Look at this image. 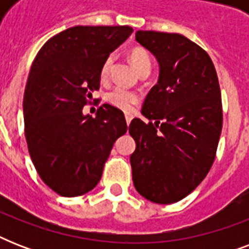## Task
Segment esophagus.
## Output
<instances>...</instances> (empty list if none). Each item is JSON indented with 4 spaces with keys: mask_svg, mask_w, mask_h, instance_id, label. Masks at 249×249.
Listing matches in <instances>:
<instances>
[{
    "mask_svg": "<svg viewBox=\"0 0 249 249\" xmlns=\"http://www.w3.org/2000/svg\"><path fill=\"white\" fill-rule=\"evenodd\" d=\"M132 119H133V116L132 115H130V113H126V115H125V121H126V124H130V121H132Z\"/></svg>",
    "mask_w": 249,
    "mask_h": 249,
    "instance_id": "34e87169",
    "label": "esophagus"
}]
</instances>
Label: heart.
Returning a JSON list of instances; mask_svg holds the SVG:
<instances>
[{"mask_svg":"<svg viewBox=\"0 0 249 249\" xmlns=\"http://www.w3.org/2000/svg\"><path fill=\"white\" fill-rule=\"evenodd\" d=\"M129 59L133 63V66L137 68V71L140 72H150L151 71L152 60L147 50L143 48H133L129 52ZM113 62H115V56L108 55L102 63L101 67V79L107 80L108 79L111 70H112ZM106 101L108 102L109 105L116 107L123 111H130L133 106L137 105L141 101L140 93H137L134 90H128L121 86H116L112 90H109L108 93L106 94Z\"/></svg>","mask_w":249,"mask_h":249,"instance_id":"b5f03b06","label":"heart"}]
</instances>
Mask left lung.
<instances>
[{"instance_id": "8db88e82", "label": "left lung", "mask_w": 249, "mask_h": 249, "mask_svg": "<svg viewBox=\"0 0 249 249\" xmlns=\"http://www.w3.org/2000/svg\"><path fill=\"white\" fill-rule=\"evenodd\" d=\"M136 40L156 56L160 75L142 107L148 123L129 125L133 183L147 200L170 204L193 193L212 168L222 130L220 84L212 59L187 37L138 31Z\"/></svg>"}]
</instances>
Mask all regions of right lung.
<instances>
[{
  "instance_id": "add662e5",
  "label": "right lung",
  "mask_w": 249,
  "mask_h": 249,
  "mask_svg": "<svg viewBox=\"0 0 249 249\" xmlns=\"http://www.w3.org/2000/svg\"><path fill=\"white\" fill-rule=\"evenodd\" d=\"M132 32L128 25L72 27L46 41L33 60L23 99L25 140L38 176L60 196L93 190L126 133L116 107L105 103L95 117L83 108L99 89L102 63Z\"/></svg>"
}]
</instances>
